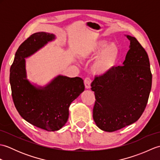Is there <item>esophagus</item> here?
<instances>
[{
	"label": "esophagus",
	"mask_w": 160,
	"mask_h": 160,
	"mask_svg": "<svg viewBox=\"0 0 160 160\" xmlns=\"http://www.w3.org/2000/svg\"><path fill=\"white\" fill-rule=\"evenodd\" d=\"M84 85L87 89H90L91 88V79L89 77H87L84 80Z\"/></svg>",
	"instance_id": "1"
}]
</instances>
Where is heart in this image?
Listing matches in <instances>:
<instances>
[{
	"label": "heart",
	"mask_w": 160,
	"mask_h": 160,
	"mask_svg": "<svg viewBox=\"0 0 160 160\" xmlns=\"http://www.w3.org/2000/svg\"><path fill=\"white\" fill-rule=\"evenodd\" d=\"M97 56L92 63V71L98 75H104L116 65L120 49L115 43H110L106 40H98L87 46L82 52L84 58Z\"/></svg>",
	"instance_id": "b5f03b06"
}]
</instances>
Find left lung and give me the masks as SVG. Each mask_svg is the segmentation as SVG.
<instances>
[{
    "instance_id": "left-lung-1",
    "label": "left lung",
    "mask_w": 160,
    "mask_h": 160,
    "mask_svg": "<svg viewBox=\"0 0 160 160\" xmlns=\"http://www.w3.org/2000/svg\"><path fill=\"white\" fill-rule=\"evenodd\" d=\"M130 49L123 65L96 76L91 84L96 102L93 118L102 131L113 132L136 122L143 113L152 85L148 54L138 40L127 36Z\"/></svg>"
}]
</instances>
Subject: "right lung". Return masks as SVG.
I'll return each mask as SVG.
<instances>
[{
  "label": "right lung",
  "mask_w": 160,
  "mask_h": 160,
  "mask_svg": "<svg viewBox=\"0 0 160 160\" xmlns=\"http://www.w3.org/2000/svg\"><path fill=\"white\" fill-rule=\"evenodd\" d=\"M55 38L46 32L30 36L18 47L10 68L9 82L16 108L24 120L48 131L62 128L69 118L71 103L84 91L81 78L58 76L45 87H36L27 79L25 60Z\"/></svg>",
  "instance_id": "1"
}]
</instances>
